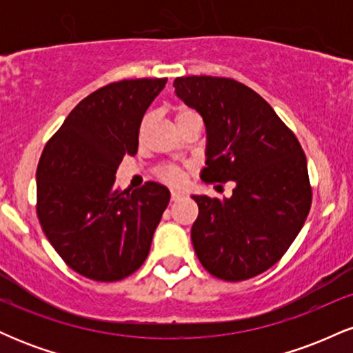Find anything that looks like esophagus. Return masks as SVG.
<instances>
[{"label": "esophagus", "instance_id": "esophagus-1", "mask_svg": "<svg viewBox=\"0 0 353 353\" xmlns=\"http://www.w3.org/2000/svg\"><path fill=\"white\" fill-rule=\"evenodd\" d=\"M182 197H184V194L179 192V190H172V192H171V201H174V202L181 201Z\"/></svg>", "mask_w": 353, "mask_h": 353}]
</instances>
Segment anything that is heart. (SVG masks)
Returning a JSON list of instances; mask_svg holds the SVG:
<instances>
[{"mask_svg": "<svg viewBox=\"0 0 353 353\" xmlns=\"http://www.w3.org/2000/svg\"><path fill=\"white\" fill-rule=\"evenodd\" d=\"M188 112H192V111H190V109H188V108H177L176 119H179V117L185 116V114H188ZM148 119H149V117H144L143 124H141V132L144 131L145 124H148ZM159 176H161V179H163L164 182H168V184H172V185L182 184V182H184V179H185L184 169L177 168V165H164V168H161Z\"/></svg>", "mask_w": 353, "mask_h": 353, "instance_id": "b5f03b06", "label": "heart"}]
</instances>
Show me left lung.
<instances>
[{
  "label": "left lung",
  "mask_w": 353,
  "mask_h": 353,
  "mask_svg": "<svg viewBox=\"0 0 353 353\" xmlns=\"http://www.w3.org/2000/svg\"><path fill=\"white\" fill-rule=\"evenodd\" d=\"M177 98L208 131L205 182L234 181L229 199L192 196L190 239L204 269L228 282L265 272L287 252L309 216L312 188L297 137L270 104L229 78L174 79Z\"/></svg>",
  "instance_id": "8db88e82"
}]
</instances>
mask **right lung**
<instances>
[{
	"mask_svg": "<svg viewBox=\"0 0 353 353\" xmlns=\"http://www.w3.org/2000/svg\"><path fill=\"white\" fill-rule=\"evenodd\" d=\"M168 78L124 79L91 92L44 145L36 171V212L48 241L74 272L116 282L148 257L169 189L114 185L124 156H134L144 112Z\"/></svg>",
	"mask_w": 353,
	"mask_h": 353,
	"instance_id": "1",
	"label": "right lung"
}]
</instances>
